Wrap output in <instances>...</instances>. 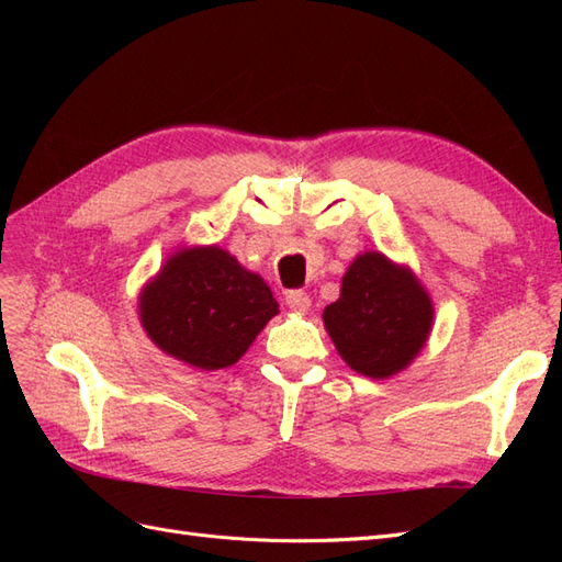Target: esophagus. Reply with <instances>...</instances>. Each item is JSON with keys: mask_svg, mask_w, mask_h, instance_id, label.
<instances>
[{"mask_svg": "<svg viewBox=\"0 0 562 562\" xmlns=\"http://www.w3.org/2000/svg\"><path fill=\"white\" fill-rule=\"evenodd\" d=\"M285 304H288V307H291L293 312L304 314V312H307V310L312 307V300H310V295H307V293H302V291H291V293L285 295Z\"/></svg>", "mask_w": 562, "mask_h": 562, "instance_id": "34e87169", "label": "esophagus"}]
</instances>
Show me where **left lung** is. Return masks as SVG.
I'll list each match as a JSON object with an SVG mask.
<instances>
[{"label": "left lung", "instance_id": "obj_1", "mask_svg": "<svg viewBox=\"0 0 562 562\" xmlns=\"http://www.w3.org/2000/svg\"><path fill=\"white\" fill-rule=\"evenodd\" d=\"M323 326L353 372L389 380L427 345L434 300L411 267L366 250L347 267L339 297L323 310Z\"/></svg>", "mask_w": 562, "mask_h": 562}]
</instances>
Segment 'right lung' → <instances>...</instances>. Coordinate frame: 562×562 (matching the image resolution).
<instances>
[{
    "mask_svg": "<svg viewBox=\"0 0 562 562\" xmlns=\"http://www.w3.org/2000/svg\"><path fill=\"white\" fill-rule=\"evenodd\" d=\"M277 314L267 281L215 244L176 248L138 295L151 342L199 370L234 366Z\"/></svg>",
    "mask_w": 562,
    "mask_h": 562,
    "instance_id": "obj_1",
    "label": "right lung"
}]
</instances>
